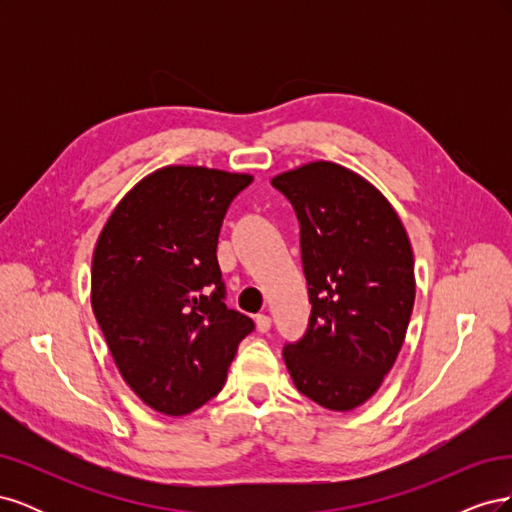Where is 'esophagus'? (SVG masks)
Wrapping results in <instances>:
<instances>
[{
    "label": "esophagus",
    "instance_id": "34e87169",
    "mask_svg": "<svg viewBox=\"0 0 512 512\" xmlns=\"http://www.w3.org/2000/svg\"><path fill=\"white\" fill-rule=\"evenodd\" d=\"M256 329H258L260 333H267V331L271 329V318H269L267 314H258V316H256Z\"/></svg>",
    "mask_w": 512,
    "mask_h": 512
}]
</instances>
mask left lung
Masks as SVG:
<instances>
[{
  "label": "left lung",
  "mask_w": 512,
  "mask_h": 512,
  "mask_svg": "<svg viewBox=\"0 0 512 512\" xmlns=\"http://www.w3.org/2000/svg\"><path fill=\"white\" fill-rule=\"evenodd\" d=\"M297 213L309 314L284 346L299 393L346 412L374 395L404 344L414 307V256L399 215L374 185L333 162L273 177Z\"/></svg>",
  "instance_id": "8db88e82"
}]
</instances>
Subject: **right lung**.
<instances>
[{
	"instance_id": "add662e5",
	"label": "right lung",
	"mask_w": 512,
	"mask_h": 512,
	"mask_svg": "<svg viewBox=\"0 0 512 512\" xmlns=\"http://www.w3.org/2000/svg\"><path fill=\"white\" fill-rule=\"evenodd\" d=\"M250 175L166 166L121 198L91 265V307L119 374L145 404L183 416L222 391L252 318L228 309L218 237Z\"/></svg>"
}]
</instances>
